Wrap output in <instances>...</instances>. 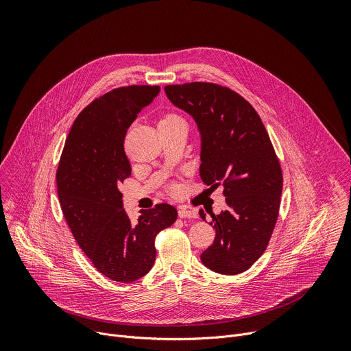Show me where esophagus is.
<instances>
[{
	"mask_svg": "<svg viewBox=\"0 0 351 351\" xmlns=\"http://www.w3.org/2000/svg\"><path fill=\"white\" fill-rule=\"evenodd\" d=\"M178 214H179V218H197L198 217V214H197V211H194V210H187V208H179V211H178Z\"/></svg>",
	"mask_w": 351,
	"mask_h": 351,
	"instance_id": "esophagus-1",
	"label": "esophagus"
}]
</instances>
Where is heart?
Returning a JSON list of instances; mask_svg holds the SVG:
<instances>
[{
	"instance_id": "obj_1",
	"label": "heart",
	"mask_w": 351,
	"mask_h": 351,
	"mask_svg": "<svg viewBox=\"0 0 351 351\" xmlns=\"http://www.w3.org/2000/svg\"><path fill=\"white\" fill-rule=\"evenodd\" d=\"M175 125H186V121L183 117H180L179 114H175V112H168L165 114L158 126H175Z\"/></svg>"
}]
</instances>
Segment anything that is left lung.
<instances>
[{"label":"left lung","instance_id":"obj_1","mask_svg":"<svg viewBox=\"0 0 351 351\" xmlns=\"http://www.w3.org/2000/svg\"><path fill=\"white\" fill-rule=\"evenodd\" d=\"M171 103L190 114L202 134L199 176L211 187L223 184L228 208L213 213L214 243L203 264L237 275L267 250L279 215L283 176L269 134L247 99L229 87L191 82L165 86ZM206 221V213L199 210Z\"/></svg>","mask_w":351,"mask_h":351}]
</instances>
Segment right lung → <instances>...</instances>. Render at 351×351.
<instances>
[{"mask_svg": "<svg viewBox=\"0 0 351 351\" xmlns=\"http://www.w3.org/2000/svg\"><path fill=\"white\" fill-rule=\"evenodd\" d=\"M158 94L160 86H125L95 98L75 119L57 169L60 204L75 240L98 272L121 283L153 268L156 236L178 218L162 203L132 222L119 191L132 173L126 132Z\"/></svg>", "mask_w": 351, "mask_h": 351, "instance_id": "add662e5", "label": "right lung"}]
</instances>
